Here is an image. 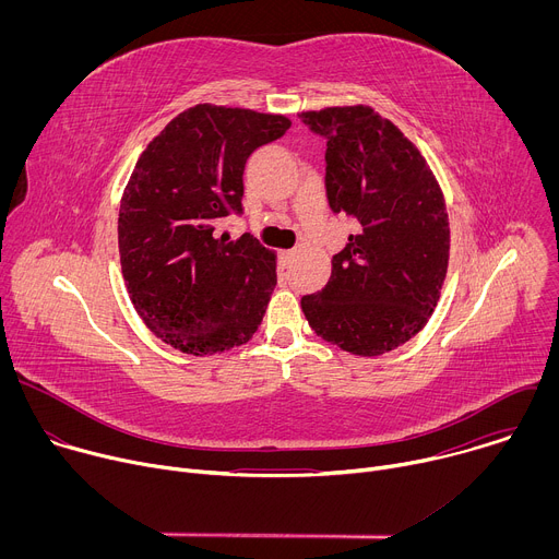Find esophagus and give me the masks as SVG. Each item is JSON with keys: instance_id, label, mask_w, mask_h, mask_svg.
<instances>
[{"instance_id": "1", "label": "esophagus", "mask_w": 559, "mask_h": 559, "mask_svg": "<svg viewBox=\"0 0 559 559\" xmlns=\"http://www.w3.org/2000/svg\"><path fill=\"white\" fill-rule=\"evenodd\" d=\"M296 257H298V252H296V250H287V252H283V261H287V263H292Z\"/></svg>"}]
</instances>
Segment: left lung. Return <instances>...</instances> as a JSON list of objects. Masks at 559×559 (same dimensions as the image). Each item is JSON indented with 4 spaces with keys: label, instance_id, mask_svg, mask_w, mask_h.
Segmentation results:
<instances>
[{
    "label": "left lung",
    "instance_id": "8db88e82",
    "mask_svg": "<svg viewBox=\"0 0 559 559\" xmlns=\"http://www.w3.org/2000/svg\"><path fill=\"white\" fill-rule=\"evenodd\" d=\"M328 141L325 192L356 234L330 283L300 298L309 328L356 356L414 338L433 313L449 265V216L418 147L367 106L298 115Z\"/></svg>",
    "mask_w": 559,
    "mask_h": 559
}]
</instances>
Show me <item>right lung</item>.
<instances>
[{
  "label": "right lung",
  "mask_w": 559,
  "mask_h": 559,
  "mask_svg": "<svg viewBox=\"0 0 559 559\" xmlns=\"http://www.w3.org/2000/svg\"><path fill=\"white\" fill-rule=\"evenodd\" d=\"M289 119L199 104L154 136L119 210V254L143 323L183 354L248 343L276 287V257L252 234L216 227L243 214L248 156L281 139Z\"/></svg>",
  "instance_id": "right-lung-1"
}]
</instances>
